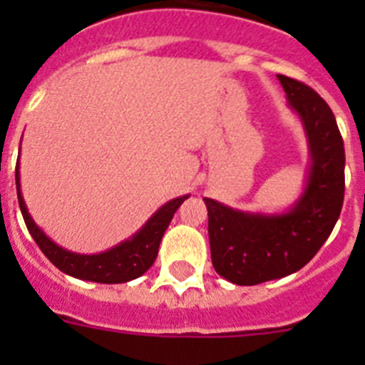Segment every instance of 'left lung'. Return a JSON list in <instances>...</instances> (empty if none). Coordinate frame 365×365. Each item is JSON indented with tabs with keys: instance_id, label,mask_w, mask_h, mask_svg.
Listing matches in <instances>:
<instances>
[{
	"instance_id": "1",
	"label": "left lung",
	"mask_w": 365,
	"mask_h": 365,
	"mask_svg": "<svg viewBox=\"0 0 365 365\" xmlns=\"http://www.w3.org/2000/svg\"><path fill=\"white\" fill-rule=\"evenodd\" d=\"M305 128L311 153L307 186L291 210L248 214L205 197L214 269L235 285H257L305 267L333 232L346 192V151L333 111L303 82L278 74Z\"/></svg>"
}]
</instances>
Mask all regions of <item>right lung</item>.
<instances>
[{"instance_id": "obj_1", "label": "right lung", "mask_w": 365, "mask_h": 365, "mask_svg": "<svg viewBox=\"0 0 365 365\" xmlns=\"http://www.w3.org/2000/svg\"><path fill=\"white\" fill-rule=\"evenodd\" d=\"M16 190H18L19 210L24 215L25 225L31 232L32 240L36 241L47 259L73 278L96 283H125L143 276L153 265L155 257L159 254L160 240H163L173 214L185 202V199L190 197V195H182V197L172 199L164 206H160L131 240L122 241L120 245L109 248L106 252L86 256V254H74L58 247L38 228L36 222L32 221L24 197H21V190H19V164L16 168Z\"/></svg>"}]
</instances>
